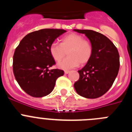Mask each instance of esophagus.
I'll return each instance as SVG.
<instances>
[{
    "instance_id": "1",
    "label": "esophagus",
    "mask_w": 132,
    "mask_h": 132,
    "mask_svg": "<svg viewBox=\"0 0 132 132\" xmlns=\"http://www.w3.org/2000/svg\"><path fill=\"white\" fill-rule=\"evenodd\" d=\"M69 71H67V70H66V71H65V74H68L69 73Z\"/></svg>"
}]
</instances>
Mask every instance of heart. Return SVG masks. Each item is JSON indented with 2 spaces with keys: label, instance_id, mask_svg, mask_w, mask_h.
<instances>
[{
  "label": "heart",
  "instance_id": "b5f03b06",
  "mask_svg": "<svg viewBox=\"0 0 132 132\" xmlns=\"http://www.w3.org/2000/svg\"><path fill=\"white\" fill-rule=\"evenodd\" d=\"M67 52L68 57L57 64L59 68L64 70L88 63L93 55V45L82 35L73 33L63 37L59 44L53 43L50 46V55L57 62L61 60Z\"/></svg>",
  "mask_w": 132,
  "mask_h": 132
}]
</instances>
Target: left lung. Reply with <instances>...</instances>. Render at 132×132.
Listing matches in <instances>:
<instances>
[{
	"instance_id": "1",
	"label": "left lung",
	"mask_w": 132,
	"mask_h": 132,
	"mask_svg": "<svg viewBox=\"0 0 132 132\" xmlns=\"http://www.w3.org/2000/svg\"><path fill=\"white\" fill-rule=\"evenodd\" d=\"M85 34L93 45L91 58L78 71L79 79L75 82L77 93L87 98H96L112 86L120 68V55L114 44L102 34L90 30H74Z\"/></svg>"
}]
</instances>
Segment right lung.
Returning <instances> with one entry per match:
<instances>
[{
    "instance_id": "obj_1",
    "label": "right lung",
    "mask_w": 132,
    "mask_h": 132,
    "mask_svg": "<svg viewBox=\"0 0 132 132\" xmlns=\"http://www.w3.org/2000/svg\"><path fill=\"white\" fill-rule=\"evenodd\" d=\"M66 31L60 29L32 31L16 47L13 56V73L20 87L30 96H47L54 88L57 79L64 75L63 70H49L55 64L50 55V46Z\"/></svg>"
}]
</instances>
